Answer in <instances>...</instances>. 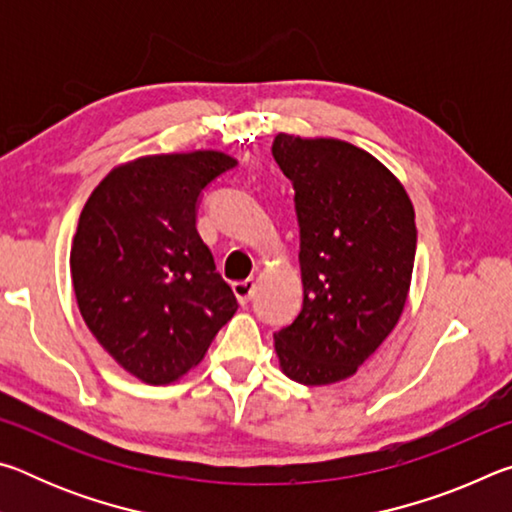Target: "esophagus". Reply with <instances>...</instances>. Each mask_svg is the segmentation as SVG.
Masks as SVG:
<instances>
[{"mask_svg":"<svg viewBox=\"0 0 512 512\" xmlns=\"http://www.w3.org/2000/svg\"><path fill=\"white\" fill-rule=\"evenodd\" d=\"M232 293L239 300V305H248V300L253 298L255 293V280H241L232 284Z\"/></svg>","mask_w":512,"mask_h":512,"instance_id":"34e87169","label":"esophagus"}]
</instances>
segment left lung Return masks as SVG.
<instances>
[{"mask_svg":"<svg viewBox=\"0 0 512 512\" xmlns=\"http://www.w3.org/2000/svg\"><path fill=\"white\" fill-rule=\"evenodd\" d=\"M273 158L296 189L302 311L273 334L280 368L305 386L352 377L400 323L415 212L395 173L334 137L280 133Z\"/></svg>","mask_w":512,"mask_h":512,"instance_id":"obj_1","label":"left lung"}]
</instances>
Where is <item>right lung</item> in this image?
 <instances>
[{"mask_svg":"<svg viewBox=\"0 0 512 512\" xmlns=\"http://www.w3.org/2000/svg\"><path fill=\"white\" fill-rule=\"evenodd\" d=\"M237 158L212 149L117 164L79 216L69 268L94 339L144 384L203 361L237 298L196 230V203Z\"/></svg>","mask_w":512,"mask_h":512,"instance_id":"add662e5","label":"right lung"}]
</instances>
